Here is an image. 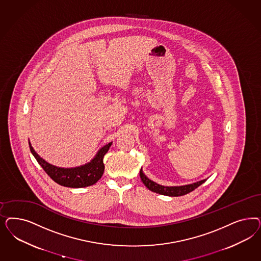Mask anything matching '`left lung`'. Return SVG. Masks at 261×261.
Returning <instances> with one entry per match:
<instances>
[{"instance_id":"left-lung-1","label":"left lung","mask_w":261,"mask_h":261,"mask_svg":"<svg viewBox=\"0 0 261 261\" xmlns=\"http://www.w3.org/2000/svg\"><path fill=\"white\" fill-rule=\"evenodd\" d=\"M140 177L145 186L151 190L152 192L165 195V196H170V197H178V196H184L185 194L190 193L191 191L195 190L197 187L202 185L206 179H202L200 181L194 182L191 185H181V186H163V185H159L154 181L151 180L150 178L145 176V174L140 170Z\"/></svg>"}]
</instances>
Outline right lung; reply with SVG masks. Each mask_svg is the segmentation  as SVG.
<instances>
[{
    "mask_svg": "<svg viewBox=\"0 0 261 261\" xmlns=\"http://www.w3.org/2000/svg\"><path fill=\"white\" fill-rule=\"evenodd\" d=\"M111 144L112 142L101 147L90 162L75 168H61L51 165L36 153L31 143L30 149L35 160H37L43 170L54 181L66 187L82 188L93 185L101 178L105 171V164L102 160L105 154L110 150Z\"/></svg>",
    "mask_w": 261,
    "mask_h": 261,
    "instance_id": "right-lung-1",
    "label": "right lung"
}]
</instances>
